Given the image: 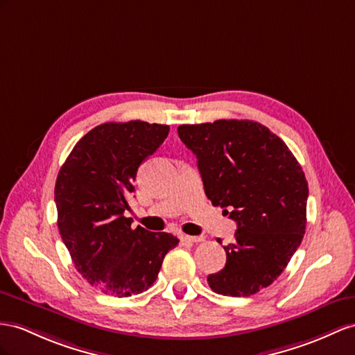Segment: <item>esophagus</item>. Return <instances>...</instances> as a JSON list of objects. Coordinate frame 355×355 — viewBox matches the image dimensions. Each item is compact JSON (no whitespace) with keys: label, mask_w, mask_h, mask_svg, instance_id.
I'll list each match as a JSON object with an SVG mask.
<instances>
[{"label":"esophagus","mask_w":355,"mask_h":355,"mask_svg":"<svg viewBox=\"0 0 355 355\" xmlns=\"http://www.w3.org/2000/svg\"><path fill=\"white\" fill-rule=\"evenodd\" d=\"M180 240L184 241V243H199V241H204V237H192V235L181 234Z\"/></svg>","instance_id":"esophagus-1"}]
</instances>
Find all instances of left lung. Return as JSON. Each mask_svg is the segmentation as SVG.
<instances>
[{
    "instance_id": "1",
    "label": "left lung",
    "mask_w": 355,
    "mask_h": 355,
    "mask_svg": "<svg viewBox=\"0 0 355 355\" xmlns=\"http://www.w3.org/2000/svg\"><path fill=\"white\" fill-rule=\"evenodd\" d=\"M177 130L198 159L207 198L237 222L234 241L223 246L226 264L207 277L208 285L222 295L257 294L280 276L302 244L304 172L286 144L257 121L217 120Z\"/></svg>"
}]
</instances>
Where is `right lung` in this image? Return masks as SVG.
<instances>
[{"label":"right lung","instance_id":"add662e5","mask_svg":"<svg viewBox=\"0 0 355 355\" xmlns=\"http://www.w3.org/2000/svg\"><path fill=\"white\" fill-rule=\"evenodd\" d=\"M169 133L166 124L105 123L79 139L55 183L58 230L76 270L114 297L147 291L178 244L168 232L132 230L127 198L141 163Z\"/></svg>","mask_w":355,"mask_h":355}]
</instances>
